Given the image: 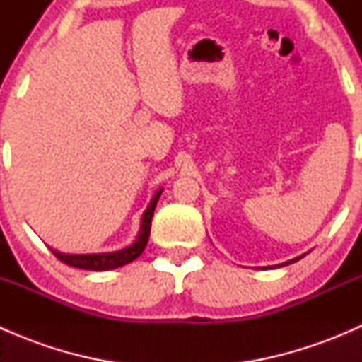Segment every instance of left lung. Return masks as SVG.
<instances>
[{
	"mask_svg": "<svg viewBox=\"0 0 362 362\" xmlns=\"http://www.w3.org/2000/svg\"><path fill=\"white\" fill-rule=\"evenodd\" d=\"M299 259H301V257H296V259H291V261H287V262H286V264H291V262H296V261H299ZM279 266H282V264H279Z\"/></svg>",
	"mask_w": 362,
	"mask_h": 362,
	"instance_id": "obj_1",
	"label": "left lung"
}]
</instances>
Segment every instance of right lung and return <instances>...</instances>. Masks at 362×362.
Returning <instances> with one entry per match:
<instances>
[{
	"mask_svg": "<svg viewBox=\"0 0 362 362\" xmlns=\"http://www.w3.org/2000/svg\"><path fill=\"white\" fill-rule=\"evenodd\" d=\"M160 192H156V196L152 198L151 204L145 210L144 217H141V229L140 235H138L136 242L131 243L126 249L119 252H108V254H82V255H69V254H61V252H54L59 261H63L64 264L73 266V268L80 269H90V272H107V269H115L120 268V266L127 264V262L134 261L136 257H140L141 252L145 250L148 242V235H151V224H152V215H154L156 204H158V199Z\"/></svg>",
	"mask_w": 362,
	"mask_h": 362,
	"instance_id": "right-lung-1",
	"label": "right lung"
}]
</instances>
